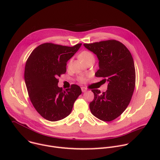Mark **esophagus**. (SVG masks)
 I'll use <instances>...</instances> for the list:
<instances>
[{
    "label": "esophagus",
    "mask_w": 160,
    "mask_h": 160,
    "mask_svg": "<svg viewBox=\"0 0 160 160\" xmlns=\"http://www.w3.org/2000/svg\"><path fill=\"white\" fill-rule=\"evenodd\" d=\"M81 89H82V91L83 92H85V91H87V89H86L85 88H83V87H82V88H81Z\"/></svg>",
    "instance_id": "obj_1"
}]
</instances>
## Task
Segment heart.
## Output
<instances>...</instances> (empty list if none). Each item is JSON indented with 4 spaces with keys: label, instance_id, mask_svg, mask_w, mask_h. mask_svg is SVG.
Segmentation results:
<instances>
[{
    "label": "heart",
    "instance_id": "obj_1",
    "mask_svg": "<svg viewBox=\"0 0 160 160\" xmlns=\"http://www.w3.org/2000/svg\"><path fill=\"white\" fill-rule=\"evenodd\" d=\"M78 58L79 59L82 61L84 63L88 62V61L94 59V55L89 51H87V50H84L82 51V52H80L78 55ZM71 60H70L68 64V66H69L71 65ZM79 80L82 82H84L86 80V78L85 77H80L79 78Z\"/></svg>",
    "mask_w": 160,
    "mask_h": 160
}]
</instances>
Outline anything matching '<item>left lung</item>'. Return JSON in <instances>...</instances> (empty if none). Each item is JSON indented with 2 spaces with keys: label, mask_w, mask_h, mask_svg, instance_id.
<instances>
[{
  "label": "left lung",
  "mask_w": 160,
  "mask_h": 160,
  "mask_svg": "<svg viewBox=\"0 0 160 160\" xmlns=\"http://www.w3.org/2000/svg\"><path fill=\"white\" fill-rule=\"evenodd\" d=\"M83 46L99 59V68L95 76L108 82L106 92L92 90L94 98L89 104L91 112L101 121H112L126 109L134 92L136 75L132 55L124 45L115 39Z\"/></svg>",
  "instance_id": "8db88e82"
}]
</instances>
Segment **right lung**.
I'll return each mask as SVG.
<instances>
[{
    "instance_id": "right-lung-1",
    "label": "right lung",
    "mask_w": 160,
    "mask_h": 160,
    "mask_svg": "<svg viewBox=\"0 0 160 160\" xmlns=\"http://www.w3.org/2000/svg\"><path fill=\"white\" fill-rule=\"evenodd\" d=\"M82 45L66 47L46 42L36 47L26 62L24 78L31 103L43 118L57 121L68 116L78 97L80 87L72 84L65 91L58 87L66 62Z\"/></svg>"
}]
</instances>
